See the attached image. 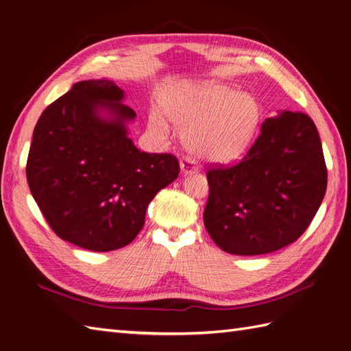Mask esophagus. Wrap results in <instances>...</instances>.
<instances>
[{
    "mask_svg": "<svg viewBox=\"0 0 351 351\" xmlns=\"http://www.w3.org/2000/svg\"><path fill=\"white\" fill-rule=\"evenodd\" d=\"M180 168H182V171H183L184 174H192V173L197 171L196 162L193 161L192 158H189V156L182 158V161H180Z\"/></svg>",
    "mask_w": 351,
    "mask_h": 351,
    "instance_id": "esophagus-1",
    "label": "esophagus"
}]
</instances>
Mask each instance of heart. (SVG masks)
<instances>
[{"label": "heart", "instance_id": "obj_1", "mask_svg": "<svg viewBox=\"0 0 351 351\" xmlns=\"http://www.w3.org/2000/svg\"><path fill=\"white\" fill-rule=\"evenodd\" d=\"M182 129L190 149L215 162H230L247 151L261 121V104L250 93L208 82L180 95L165 107ZM155 130L165 133L162 115L149 117Z\"/></svg>", "mask_w": 351, "mask_h": 351}]
</instances>
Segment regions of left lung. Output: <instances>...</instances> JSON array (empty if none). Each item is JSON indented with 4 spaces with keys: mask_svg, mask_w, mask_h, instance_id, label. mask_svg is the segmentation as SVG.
Masks as SVG:
<instances>
[{
    "mask_svg": "<svg viewBox=\"0 0 351 351\" xmlns=\"http://www.w3.org/2000/svg\"><path fill=\"white\" fill-rule=\"evenodd\" d=\"M205 227L231 254H265L299 239L326 190V165L316 125L304 112L267 119L240 162L209 167Z\"/></svg>",
    "mask_w": 351,
    "mask_h": 351,
    "instance_id": "8db88e82",
    "label": "left lung"
}]
</instances>
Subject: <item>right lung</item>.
Segmentation results:
<instances>
[{
  "mask_svg": "<svg viewBox=\"0 0 351 351\" xmlns=\"http://www.w3.org/2000/svg\"><path fill=\"white\" fill-rule=\"evenodd\" d=\"M123 98L107 79L74 83L40 114L27 156L29 189L52 231L93 252L132 243L149 202L180 173L174 155L141 152L127 137L136 112Z\"/></svg>",
  "mask_w": 351,
  "mask_h": 351,
  "instance_id": "add662e5",
  "label": "right lung"
}]
</instances>
